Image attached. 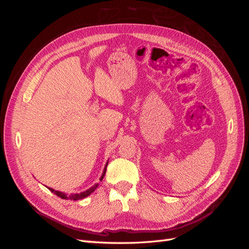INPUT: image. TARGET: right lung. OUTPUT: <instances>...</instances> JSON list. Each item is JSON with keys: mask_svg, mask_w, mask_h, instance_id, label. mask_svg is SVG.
<instances>
[{"mask_svg": "<svg viewBox=\"0 0 249 249\" xmlns=\"http://www.w3.org/2000/svg\"><path fill=\"white\" fill-rule=\"evenodd\" d=\"M108 162H109V161H107L106 165H105V167H104V171H103V173H102V177L100 178V180H102V179L104 178V177H105V173H106V170H107V166H108ZM97 186H99V184H94L92 187H90L89 189H87V190H85V191H83V192H81V193H71V195L66 194V193H64V192H61V191H57V190L53 189V188H50V187H47V188H48V189H49L50 191H52L53 193L56 194L57 196L61 197L62 199L79 200V199H83V198H85V197H87V196H88V195L91 194V193H92V192H93V191L96 189Z\"/></svg>", "mask_w": 249, "mask_h": 249, "instance_id": "1", "label": "right lung"}]
</instances>
